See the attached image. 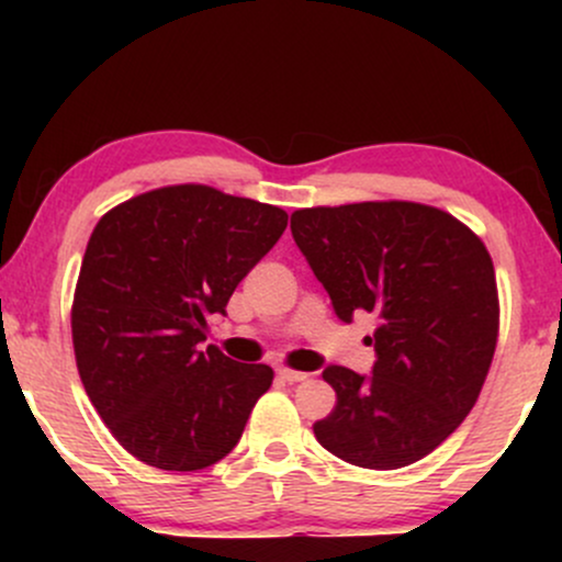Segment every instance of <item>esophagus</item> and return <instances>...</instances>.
<instances>
[{"label": "esophagus", "instance_id": "34e87169", "mask_svg": "<svg viewBox=\"0 0 562 562\" xmlns=\"http://www.w3.org/2000/svg\"><path fill=\"white\" fill-rule=\"evenodd\" d=\"M277 375H280L282 380H285V383H301V380H306V378H308L306 372L288 370V367H280V370H277Z\"/></svg>", "mask_w": 562, "mask_h": 562}]
</instances>
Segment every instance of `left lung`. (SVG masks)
Wrapping results in <instances>:
<instances>
[{
	"label": "left lung",
	"instance_id": "left-lung-1",
	"mask_svg": "<svg viewBox=\"0 0 562 562\" xmlns=\"http://www.w3.org/2000/svg\"><path fill=\"white\" fill-rule=\"evenodd\" d=\"M293 240L335 314H378L372 375L330 364L335 409L314 423L351 465L396 470L423 460L473 409L499 333L486 245L447 211L406 200L301 209Z\"/></svg>",
	"mask_w": 562,
	"mask_h": 562
}]
</instances>
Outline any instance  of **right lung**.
<instances>
[{"label": "right lung", "instance_id": "add662e5", "mask_svg": "<svg viewBox=\"0 0 562 562\" xmlns=\"http://www.w3.org/2000/svg\"><path fill=\"white\" fill-rule=\"evenodd\" d=\"M288 227L277 205L173 184L97 222L76 282L70 330L87 396L145 465L203 470L240 441L272 367L203 348L240 280Z\"/></svg>", "mask_w": 562, "mask_h": 562}]
</instances>
